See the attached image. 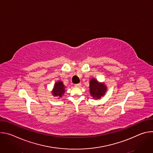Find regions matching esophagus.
<instances>
[{"label":"esophagus","mask_w":153,"mask_h":153,"mask_svg":"<svg viewBox=\"0 0 153 153\" xmlns=\"http://www.w3.org/2000/svg\"><path fill=\"white\" fill-rule=\"evenodd\" d=\"M75 87H77V88H79V87L81 86V83H77V84H75Z\"/></svg>","instance_id":"esophagus-1"}]
</instances>
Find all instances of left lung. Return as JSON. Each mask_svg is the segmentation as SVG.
<instances>
[{
  "label": "left lung",
  "instance_id": "1",
  "mask_svg": "<svg viewBox=\"0 0 153 153\" xmlns=\"http://www.w3.org/2000/svg\"><path fill=\"white\" fill-rule=\"evenodd\" d=\"M107 88L104 83L98 82L95 79H91L90 81V92L91 96L94 99H99L103 96Z\"/></svg>",
  "mask_w": 153,
  "mask_h": 153
}]
</instances>
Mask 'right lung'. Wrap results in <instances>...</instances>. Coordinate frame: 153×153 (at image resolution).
Here are the masks:
<instances>
[{"label": "right lung", "instance_id": "1", "mask_svg": "<svg viewBox=\"0 0 153 153\" xmlns=\"http://www.w3.org/2000/svg\"><path fill=\"white\" fill-rule=\"evenodd\" d=\"M65 86L62 81H57L56 82L54 88L52 91L53 95L56 97H62L65 93Z\"/></svg>", "mask_w": 153, "mask_h": 153}]
</instances>
